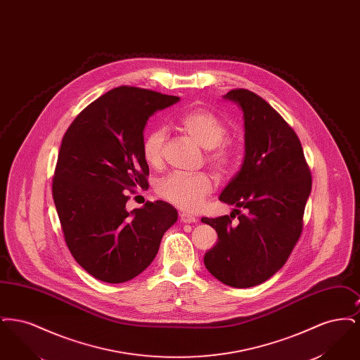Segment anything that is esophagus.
<instances>
[{"label": "esophagus", "mask_w": 360, "mask_h": 360, "mask_svg": "<svg viewBox=\"0 0 360 360\" xmlns=\"http://www.w3.org/2000/svg\"><path fill=\"white\" fill-rule=\"evenodd\" d=\"M179 217H181V221H182V223H197V219H195L194 216L188 214L186 212H182V213L179 214Z\"/></svg>", "instance_id": "obj_1"}]
</instances>
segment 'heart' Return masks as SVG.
<instances>
[{"mask_svg": "<svg viewBox=\"0 0 360 360\" xmlns=\"http://www.w3.org/2000/svg\"><path fill=\"white\" fill-rule=\"evenodd\" d=\"M176 125L197 144L207 150L206 160L219 175H226L233 169L238 159V147L224 139L228 128L219 116L206 109H194L178 117ZM166 144V131L163 128L151 129L141 144L144 160L158 167L163 162ZM156 193L160 198L186 212H195L204 205L206 197L213 190L212 178L205 172L185 175L172 172L156 184Z\"/></svg>", "mask_w": 360, "mask_h": 360, "instance_id": "obj_1", "label": "heart"}]
</instances>
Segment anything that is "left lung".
Segmentation results:
<instances>
[{"label": "left lung", "mask_w": 360, "mask_h": 360, "mask_svg": "<svg viewBox=\"0 0 360 360\" xmlns=\"http://www.w3.org/2000/svg\"><path fill=\"white\" fill-rule=\"evenodd\" d=\"M224 98L243 110L245 155L220 194L221 202L235 206L231 216L201 219L219 236L204 263L224 285L244 289L271 278L290 257L302 232L311 175L300 139L270 103L247 89Z\"/></svg>", "instance_id": "obj_1"}]
</instances>
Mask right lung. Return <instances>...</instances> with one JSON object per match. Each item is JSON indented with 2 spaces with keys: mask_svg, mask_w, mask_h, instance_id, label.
Segmentation results:
<instances>
[{
  "mask_svg": "<svg viewBox=\"0 0 360 360\" xmlns=\"http://www.w3.org/2000/svg\"><path fill=\"white\" fill-rule=\"evenodd\" d=\"M179 97L134 86L109 90L87 105L62 139L52 197L66 244L94 278L121 283L154 260L178 219L165 201L127 210L128 191L148 188L143 131L156 110Z\"/></svg>",
  "mask_w": 360,
  "mask_h": 360,
  "instance_id": "add662e5",
  "label": "right lung"
}]
</instances>
